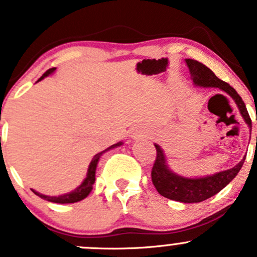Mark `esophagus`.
Wrapping results in <instances>:
<instances>
[{"mask_svg": "<svg viewBox=\"0 0 257 257\" xmlns=\"http://www.w3.org/2000/svg\"><path fill=\"white\" fill-rule=\"evenodd\" d=\"M132 137H133V139L142 138V137H145V132L142 128H134L132 131Z\"/></svg>", "mask_w": 257, "mask_h": 257, "instance_id": "obj_1", "label": "esophagus"}]
</instances>
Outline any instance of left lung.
<instances>
[{
    "label": "left lung",
    "mask_w": 257,
    "mask_h": 257,
    "mask_svg": "<svg viewBox=\"0 0 257 257\" xmlns=\"http://www.w3.org/2000/svg\"><path fill=\"white\" fill-rule=\"evenodd\" d=\"M185 62L189 72H190L194 85L203 88H219L222 92L229 94L235 102V104L237 105L241 116L251 131L250 115L246 109L245 103L242 102L236 90L231 85L227 84L226 82L217 78L211 69L204 66L200 62L194 61V59H185ZM154 145L155 149H157V159H155L152 169V180L155 189L160 195L165 196L170 200L180 201V203L185 204L200 203V201L206 200V199L211 198L215 194L219 193L220 190H222L232 179L236 177L246 158L243 157L241 162L237 163L231 169L215 173L212 175H206V177L188 178L173 172L167 163L164 150L160 148L159 144Z\"/></svg>",
    "instance_id": "1"
}]
</instances>
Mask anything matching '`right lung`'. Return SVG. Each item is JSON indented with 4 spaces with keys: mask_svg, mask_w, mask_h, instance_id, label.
<instances>
[{
    "mask_svg": "<svg viewBox=\"0 0 257 257\" xmlns=\"http://www.w3.org/2000/svg\"><path fill=\"white\" fill-rule=\"evenodd\" d=\"M54 71H56V68L48 69V71L46 72V73L43 74V76L41 77V78L38 79L37 82H40V80L45 79L46 77H48L49 74L53 73ZM120 145H123V142H119V143L110 145V147L107 148V149H105V150H103V152H100V153H98V154H95L94 157H93V159L90 160L89 167H88V170H87V175H85L84 180H83L82 183H80V185L77 186V188L74 189V190L69 191V193H67V194H63V195H58V196L45 195V194L38 193V191L33 190V189H32V191L37 196H40V198L45 199V200H47V201H51V203L72 204V203H77V201L83 200V199L87 198V196L90 194V191H92L93 184H94V181H95V169H97V165H98V162H99L100 157H102V155L104 154L105 152H108V150L113 149V148H116V147H120Z\"/></svg>",
    "mask_w": 257,
    "mask_h": 257,
    "instance_id": "1",
    "label": "right lung"
}]
</instances>
